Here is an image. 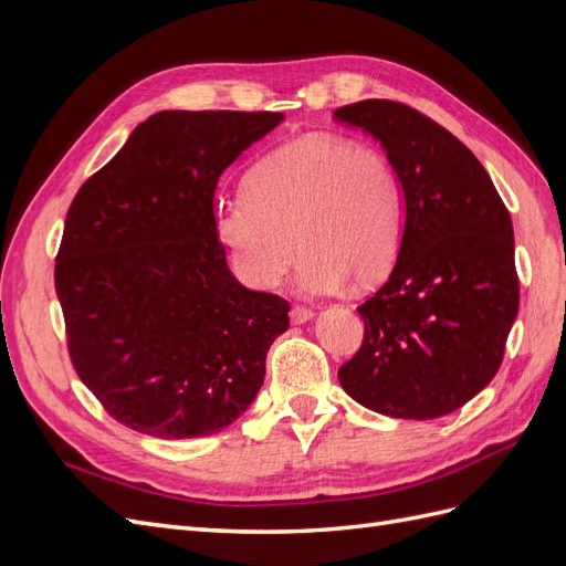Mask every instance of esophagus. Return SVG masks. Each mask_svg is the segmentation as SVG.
I'll list each match as a JSON object with an SVG mask.
<instances>
[{"mask_svg":"<svg viewBox=\"0 0 566 566\" xmlns=\"http://www.w3.org/2000/svg\"><path fill=\"white\" fill-rule=\"evenodd\" d=\"M314 318V312L310 310V306H293V310H290V321H293L295 325H302V323H306V321H312Z\"/></svg>","mask_w":566,"mask_h":566,"instance_id":"34e87169","label":"esophagus"}]
</instances>
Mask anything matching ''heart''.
I'll use <instances>...</instances> for the list:
<instances>
[{"label": "heart", "mask_w": 566, "mask_h": 566, "mask_svg": "<svg viewBox=\"0 0 566 566\" xmlns=\"http://www.w3.org/2000/svg\"><path fill=\"white\" fill-rule=\"evenodd\" d=\"M217 235L252 287L279 285L300 248V287H370L397 262L403 196L385 150L331 134L281 146L248 177V198L217 212ZM298 245H294V241Z\"/></svg>", "instance_id": "b5f03b06"}]
</instances>
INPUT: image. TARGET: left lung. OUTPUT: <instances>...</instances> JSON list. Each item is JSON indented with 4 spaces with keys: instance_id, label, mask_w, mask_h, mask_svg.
Wrapping results in <instances>:
<instances>
[{
    "instance_id": "8db88e82",
    "label": "left lung",
    "mask_w": 566,
    "mask_h": 566,
    "mask_svg": "<svg viewBox=\"0 0 566 566\" xmlns=\"http://www.w3.org/2000/svg\"><path fill=\"white\" fill-rule=\"evenodd\" d=\"M333 117L382 144L403 196L397 264L356 310L364 345L339 385L389 418L453 413L499 373L517 318L510 212L474 153L422 113L368 98Z\"/></svg>"
}]
</instances>
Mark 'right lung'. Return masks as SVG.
Here are the masks:
<instances>
[{
  "instance_id": "add662e5",
  "label": "right lung",
  "mask_w": 566,
  "mask_h": 566,
  "mask_svg": "<svg viewBox=\"0 0 566 566\" xmlns=\"http://www.w3.org/2000/svg\"><path fill=\"white\" fill-rule=\"evenodd\" d=\"M281 123L283 113L150 115L67 210L54 273L67 352L80 380L136 432L217 434L264 385L290 304L235 281L214 191Z\"/></svg>"
}]
</instances>
